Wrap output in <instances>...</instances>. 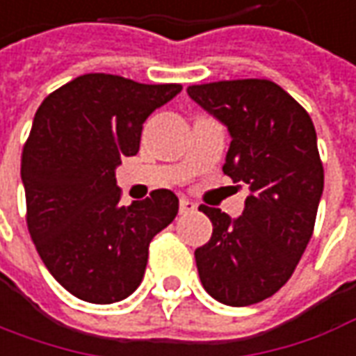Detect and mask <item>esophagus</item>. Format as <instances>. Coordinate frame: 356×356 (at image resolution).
Listing matches in <instances>:
<instances>
[{"label":"esophagus","mask_w":356,"mask_h":356,"mask_svg":"<svg viewBox=\"0 0 356 356\" xmlns=\"http://www.w3.org/2000/svg\"><path fill=\"white\" fill-rule=\"evenodd\" d=\"M195 209H197V205H195L192 200H186V197H182V200H180V213H182V215L193 213Z\"/></svg>","instance_id":"34e87169"}]
</instances>
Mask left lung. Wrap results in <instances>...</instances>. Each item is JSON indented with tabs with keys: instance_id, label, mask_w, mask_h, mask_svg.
I'll return each instance as SVG.
<instances>
[{
	"instance_id": "1",
	"label": "left lung",
	"mask_w": 356,
	"mask_h": 356,
	"mask_svg": "<svg viewBox=\"0 0 356 356\" xmlns=\"http://www.w3.org/2000/svg\"><path fill=\"white\" fill-rule=\"evenodd\" d=\"M188 95L229 127L222 172L250 188L238 219L202 205L213 222L195 250L203 289L229 306L275 295L312 238L323 166L308 112L269 79L192 85Z\"/></svg>"
}]
</instances>
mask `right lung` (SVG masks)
I'll list each match as a JSON object with an SVG mask.
<instances>
[{
    "mask_svg": "<svg viewBox=\"0 0 356 356\" xmlns=\"http://www.w3.org/2000/svg\"><path fill=\"white\" fill-rule=\"evenodd\" d=\"M180 90L87 73L36 110L21 156L26 227L44 266L81 300L112 305L131 295L151 240L178 213L170 190L124 207L114 170L137 154L143 122Z\"/></svg>",
    "mask_w": 356,
    "mask_h": 356,
    "instance_id": "add662e5",
    "label": "right lung"
}]
</instances>
